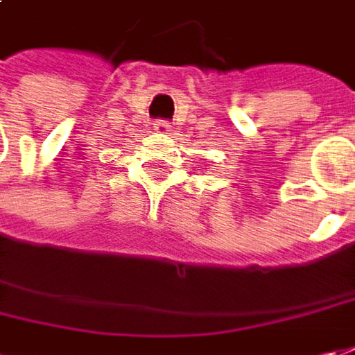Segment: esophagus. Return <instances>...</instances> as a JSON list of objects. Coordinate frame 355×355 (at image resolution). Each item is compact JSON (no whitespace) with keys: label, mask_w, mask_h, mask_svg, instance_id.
I'll list each match as a JSON object with an SVG mask.
<instances>
[{"label":"esophagus","mask_w":355,"mask_h":355,"mask_svg":"<svg viewBox=\"0 0 355 355\" xmlns=\"http://www.w3.org/2000/svg\"><path fill=\"white\" fill-rule=\"evenodd\" d=\"M153 131L159 132V135H166L171 131V125L166 121H157V123H153Z\"/></svg>","instance_id":"34e87169"}]
</instances>
